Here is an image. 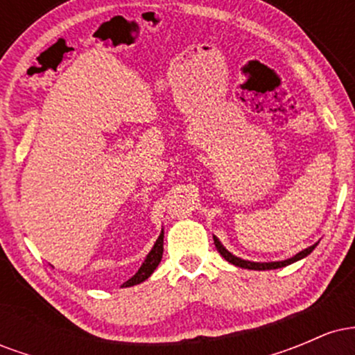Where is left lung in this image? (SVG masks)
<instances>
[{
    "mask_svg": "<svg viewBox=\"0 0 355 355\" xmlns=\"http://www.w3.org/2000/svg\"><path fill=\"white\" fill-rule=\"evenodd\" d=\"M214 242H215V247H217V250L220 252V255H222L223 259L227 260V262L234 263V266L242 267V268H250V270H272V268H280V267H285V266H291V263L297 262V260H300V259H304V257H307L313 250V248L317 247V243H315V245L305 248V250L299 252V254L294 255V257H291V259H287V260H280V262H263L262 263V262H250V260H242V259H239V257L232 255L230 252L227 250V248L218 242L217 237H214Z\"/></svg>",
    "mask_w": 355,
    "mask_h": 355,
    "instance_id": "obj_1",
    "label": "left lung"
}]
</instances>
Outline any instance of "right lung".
<instances>
[{
  "label": "right lung",
  "instance_id": "right-lung-1",
  "mask_svg": "<svg viewBox=\"0 0 355 355\" xmlns=\"http://www.w3.org/2000/svg\"><path fill=\"white\" fill-rule=\"evenodd\" d=\"M162 255H164V230H162L160 237H158L157 242H155L152 252H150V254L146 255L145 262L141 263L140 268H138L137 274L133 275L132 279L126 280V282L123 284V287H130V285H137V284L144 282V280L148 279V277L153 274L155 268L158 267V263H160Z\"/></svg>",
  "mask_w": 355,
  "mask_h": 355
}]
</instances>
